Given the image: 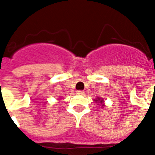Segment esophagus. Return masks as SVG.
<instances>
[{"mask_svg":"<svg viewBox=\"0 0 155 155\" xmlns=\"http://www.w3.org/2000/svg\"><path fill=\"white\" fill-rule=\"evenodd\" d=\"M76 93H77L78 95H84V91H82V90H78L77 92H76Z\"/></svg>","mask_w":155,"mask_h":155,"instance_id":"esophagus-1","label":"esophagus"}]
</instances>
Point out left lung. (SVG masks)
Here are the masks:
<instances>
[{
	"instance_id": "1",
	"label": "left lung",
	"mask_w": 155,
	"mask_h": 155,
	"mask_svg": "<svg viewBox=\"0 0 155 155\" xmlns=\"http://www.w3.org/2000/svg\"><path fill=\"white\" fill-rule=\"evenodd\" d=\"M98 100H99V101L102 104V102H103V101H102V100H100V99H98Z\"/></svg>"
}]
</instances>
